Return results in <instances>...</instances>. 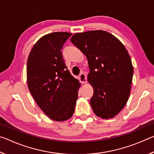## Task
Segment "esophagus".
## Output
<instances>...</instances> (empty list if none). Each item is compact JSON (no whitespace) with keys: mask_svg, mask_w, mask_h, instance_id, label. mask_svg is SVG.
<instances>
[{"mask_svg":"<svg viewBox=\"0 0 154 154\" xmlns=\"http://www.w3.org/2000/svg\"><path fill=\"white\" fill-rule=\"evenodd\" d=\"M79 80L82 83H85L87 82V77L83 72H82L79 75Z\"/></svg>","mask_w":154,"mask_h":154,"instance_id":"obj_1","label":"esophagus"}]
</instances>
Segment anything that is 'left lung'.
I'll use <instances>...</instances> for the list:
<instances>
[{"mask_svg": "<svg viewBox=\"0 0 154 154\" xmlns=\"http://www.w3.org/2000/svg\"><path fill=\"white\" fill-rule=\"evenodd\" d=\"M71 41L88 58L94 113L103 119L113 118L130 94L133 66L128 52L118 38L104 30L76 33Z\"/></svg>", "mask_w": 154, "mask_h": 154, "instance_id": "8db88e82", "label": "left lung"}]
</instances>
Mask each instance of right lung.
<instances>
[{
	"mask_svg": "<svg viewBox=\"0 0 154 154\" xmlns=\"http://www.w3.org/2000/svg\"><path fill=\"white\" fill-rule=\"evenodd\" d=\"M71 35L56 32L42 36L27 61L28 89L41 110L54 121L63 122L72 116L80 87L67 69L61 51Z\"/></svg>",
	"mask_w": 154,
	"mask_h": 154,
	"instance_id": "obj_1",
	"label": "right lung"
}]
</instances>
